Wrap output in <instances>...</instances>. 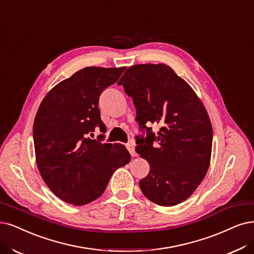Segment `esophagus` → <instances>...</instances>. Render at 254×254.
<instances>
[{"label": "esophagus", "instance_id": "1", "mask_svg": "<svg viewBox=\"0 0 254 254\" xmlns=\"http://www.w3.org/2000/svg\"><path fill=\"white\" fill-rule=\"evenodd\" d=\"M127 151L129 152L130 156H132V157H137V153H136V151H135V146H134V143H133V142L127 143Z\"/></svg>", "mask_w": 254, "mask_h": 254}]
</instances>
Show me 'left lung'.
<instances>
[{
	"instance_id": "obj_1",
	"label": "left lung",
	"mask_w": 254,
	"mask_h": 254,
	"mask_svg": "<svg viewBox=\"0 0 254 254\" xmlns=\"http://www.w3.org/2000/svg\"><path fill=\"white\" fill-rule=\"evenodd\" d=\"M132 97L136 120L146 136H136V152L149 164L139 186L148 200L174 206L192 194L207 173L212 127L203 103L166 64L129 67L120 80ZM161 125L155 134L148 126Z\"/></svg>"
}]
</instances>
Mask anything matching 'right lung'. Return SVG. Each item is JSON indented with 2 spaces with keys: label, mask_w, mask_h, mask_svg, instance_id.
<instances>
[{
  "label": "right lung",
  "mask_w": 254,
  "mask_h": 254,
  "mask_svg": "<svg viewBox=\"0 0 254 254\" xmlns=\"http://www.w3.org/2000/svg\"><path fill=\"white\" fill-rule=\"evenodd\" d=\"M125 70L81 69L56 84L37 110L33 124L37 167L51 191L69 204L81 206L96 200L113 173L130 160L124 145L89 137L96 127H103L100 94Z\"/></svg>",
  "instance_id": "1"
}]
</instances>
